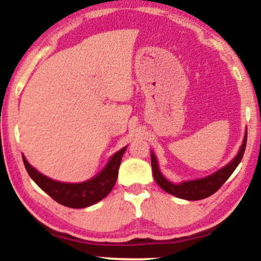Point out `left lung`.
<instances>
[{
    "mask_svg": "<svg viewBox=\"0 0 261 261\" xmlns=\"http://www.w3.org/2000/svg\"><path fill=\"white\" fill-rule=\"evenodd\" d=\"M246 138H248V131L245 133V138H244L243 145H241L239 152L235 156L234 160L231 163L227 164L223 169L219 171L214 172L210 176L204 177V179L193 180V181H184L181 184H172L164 176L159 170L158 160H156L153 152H151V166H152V175L158 185L160 186L163 190L166 193L171 194V195L180 197V199L185 200H201L205 197H209L215 194L219 189L223 186V184L230 177V175L234 172L237 166L239 165L241 159H243L244 152H245L246 147Z\"/></svg>",
    "mask_w": 261,
    "mask_h": 261,
    "instance_id": "1",
    "label": "left lung"
}]
</instances>
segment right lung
<instances>
[{"mask_svg": "<svg viewBox=\"0 0 261 261\" xmlns=\"http://www.w3.org/2000/svg\"><path fill=\"white\" fill-rule=\"evenodd\" d=\"M125 150L126 147H122L120 151L115 153L109 160L105 169L100 174L96 175L94 179L80 184H67L52 180L30 165L24 156H22V159H23L24 167H26L31 179L46 194H48L55 201L64 205V206L81 209V207L91 206V205L98 202L103 197L108 196V194L112 190L115 182H116L119 167Z\"/></svg>", "mask_w": 261, "mask_h": 261, "instance_id": "obj_1", "label": "right lung"}]
</instances>
